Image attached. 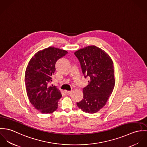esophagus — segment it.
I'll use <instances>...</instances> for the list:
<instances>
[{"instance_id":"obj_1","label":"esophagus","mask_w":147,"mask_h":147,"mask_svg":"<svg viewBox=\"0 0 147 147\" xmlns=\"http://www.w3.org/2000/svg\"><path fill=\"white\" fill-rule=\"evenodd\" d=\"M72 92V90H71V91H67V90H65V93L67 94H71Z\"/></svg>"}]
</instances>
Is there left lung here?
<instances>
[{
	"label": "left lung",
	"instance_id": "8db88e82",
	"mask_svg": "<svg viewBox=\"0 0 147 147\" xmlns=\"http://www.w3.org/2000/svg\"><path fill=\"white\" fill-rule=\"evenodd\" d=\"M84 78H89L84 87L83 98L77 105L85 113L93 114L105 106L115 85L113 62L110 56L96 46H89L75 52Z\"/></svg>",
	"mask_w": 147,
	"mask_h": 147
}]
</instances>
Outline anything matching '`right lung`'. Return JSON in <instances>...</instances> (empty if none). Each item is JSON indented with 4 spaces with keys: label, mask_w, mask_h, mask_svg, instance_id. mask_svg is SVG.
I'll return each mask as SVG.
<instances>
[{
    "label": "right lung",
    "mask_w": 147,
    "mask_h": 147,
    "mask_svg": "<svg viewBox=\"0 0 147 147\" xmlns=\"http://www.w3.org/2000/svg\"><path fill=\"white\" fill-rule=\"evenodd\" d=\"M67 53L65 50L49 47L36 53L28 64L25 75L27 95L32 105L43 114L51 113L58 109L61 93L49 83L52 82L56 62Z\"/></svg>",
    "instance_id": "add662e5"
}]
</instances>
